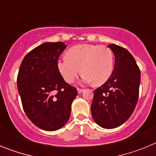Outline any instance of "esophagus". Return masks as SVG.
I'll return each mask as SVG.
<instances>
[{
    "instance_id": "1",
    "label": "esophagus",
    "mask_w": 156,
    "mask_h": 156,
    "mask_svg": "<svg viewBox=\"0 0 156 156\" xmlns=\"http://www.w3.org/2000/svg\"><path fill=\"white\" fill-rule=\"evenodd\" d=\"M83 89H80V88H78V89H77V92H78V94H81L83 92Z\"/></svg>"
}]
</instances>
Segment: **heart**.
<instances>
[{
	"instance_id": "b5f03b06",
	"label": "heart",
	"mask_w": 156,
	"mask_h": 156,
	"mask_svg": "<svg viewBox=\"0 0 156 156\" xmlns=\"http://www.w3.org/2000/svg\"><path fill=\"white\" fill-rule=\"evenodd\" d=\"M58 59L57 67L65 81L72 83L82 72V82L101 85L113 71V55L109 48L100 45L83 44L69 48Z\"/></svg>"
}]
</instances>
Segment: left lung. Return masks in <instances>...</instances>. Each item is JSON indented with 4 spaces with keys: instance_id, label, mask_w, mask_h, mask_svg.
<instances>
[{
    "instance_id": "1",
    "label": "left lung",
    "mask_w": 156,
    "mask_h": 156,
    "mask_svg": "<svg viewBox=\"0 0 156 156\" xmlns=\"http://www.w3.org/2000/svg\"><path fill=\"white\" fill-rule=\"evenodd\" d=\"M108 48L115 55L109 79L94 93L91 115L101 127L112 129L124 123L133 113L139 95L140 72L126 49L115 44Z\"/></svg>"
}]
</instances>
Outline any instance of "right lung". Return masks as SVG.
<instances>
[{
	"label": "right lung",
	"mask_w": 156,
	"mask_h": 156,
	"mask_svg": "<svg viewBox=\"0 0 156 156\" xmlns=\"http://www.w3.org/2000/svg\"><path fill=\"white\" fill-rule=\"evenodd\" d=\"M66 45L47 42L25 56L17 86L23 109L34 125L47 131L59 129L68 122L76 88L66 82L57 61Z\"/></svg>",
	"instance_id": "right-lung-1"
}]
</instances>
